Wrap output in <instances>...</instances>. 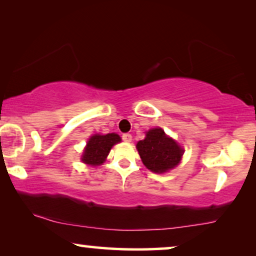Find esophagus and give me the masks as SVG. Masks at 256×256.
Returning <instances> with one entry per match:
<instances>
[{
    "instance_id": "obj_1",
    "label": "esophagus",
    "mask_w": 256,
    "mask_h": 256,
    "mask_svg": "<svg viewBox=\"0 0 256 256\" xmlns=\"http://www.w3.org/2000/svg\"><path fill=\"white\" fill-rule=\"evenodd\" d=\"M122 140H124V142H132V136L130 134H124L122 135Z\"/></svg>"
}]
</instances>
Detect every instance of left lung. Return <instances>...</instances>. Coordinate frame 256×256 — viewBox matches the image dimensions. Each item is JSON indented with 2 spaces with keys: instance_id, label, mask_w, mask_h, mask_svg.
<instances>
[{
  "instance_id": "left-lung-1",
  "label": "left lung",
  "mask_w": 256,
  "mask_h": 256,
  "mask_svg": "<svg viewBox=\"0 0 256 256\" xmlns=\"http://www.w3.org/2000/svg\"><path fill=\"white\" fill-rule=\"evenodd\" d=\"M144 166L154 172L162 174L172 169L180 162L183 149L168 138L160 128H154L146 132L144 140L136 144Z\"/></svg>"
}]
</instances>
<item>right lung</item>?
I'll return each instance as SVG.
<instances>
[{
    "mask_svg": "<svg viewBox=\"0 0 256 256\" xmlns=\"http://www.w3.org/2000/svg\"><path fill=\"white\" fill-rule=\"evenodd\" d=\"M120 136L114 134L94 135L88 140L82 155V162L90 166H100L104 162L110 150L114 144L120 142Z\"/></svg>",
    "mask_w": 256,
    "mask_h": 256,
    "instance_id": "obj_1",
    "label": "right lung"
}]
</instances>
